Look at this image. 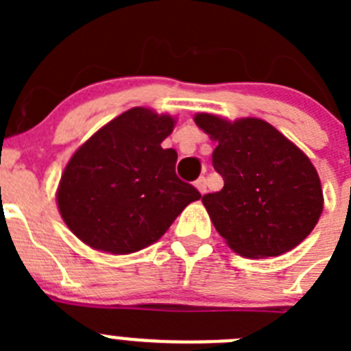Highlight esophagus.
<instances>
[{"mask_svg":"<svg viewBox=\"0 0 351 351\" xmlns=\"http://www.w3.org/2000/svg\"><path fill=\"white\" fill-rule=\"evenodd\" d=\"M195 186H197V190L204 195L207 191V179L206 178H198L197 181H195Z\"/></svg>","mask_w":351,"mask_h":351,"instance_id":"34e87169","label":"esophagus"}]
</instances>
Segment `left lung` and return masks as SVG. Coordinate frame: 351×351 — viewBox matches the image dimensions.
<instances>
[{"instance_id":"left-lung-1","label":"left lung","mask_w":351,"mask_h":351,"mask_svg":"<svg viewBox=\"0 0 351 351\" xmlns=\"http://www.w3.org/2000/svg\"><path fill=\"white\" fill-rule=\"evenodd\" d=\"M213 141V167L225 181L202 202L226 244L247 258L280 256L311 234L324 209L320 178L309 158L256 117L228 123L197 114Z\"/></svg>"}]
</instances>
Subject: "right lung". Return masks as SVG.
<instances>
[{
	"label": "right lung",
	"mask_w": 351,
	"mask_h": 351,
	"mask_svg": "<svg viewBox=\"0 0 351 351\" xmlns=\"http://www.w3.org/2000/svg\"><path fill=\"white\" fill-rule=\"evenodd\" d=\"M172 130L170 116L135 107L77 149L61 176L58 206L82 243L112 255L138 251L202 197L178 178L176 149L161 147Z\"/></svg>",
	"instance_id": "add662e5"
}]
</instances>
